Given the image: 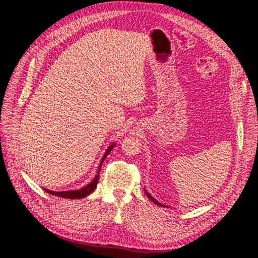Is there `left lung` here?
<instances>
[{
	"mask_svg": "<svg viewBox=\"0 0 258 258\" xmlns=\"http://www.w3.org/2000/svg\"><path fill=\"white\" fill-rule=\"evenodd\" d=\"M144 192L146 194V196H147L148 198H150V200H152V201L154 202V204H155V205H157V206H160V207H165V208H168V206H165V205H162V204H160V202H158L157 200H156V199H155V198H154V197L152 196V195H151L150 192H148V191H147V190H146L145 188H144Z\"/></svg>",
	"mask_w": 258,
	"mask_h": 258,
	"instance_id": "1",
	"label": "left lung"
}]
</instances>
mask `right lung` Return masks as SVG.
Listing matches in <instances>:
<instances>
[{
  "instance_id": "add662e5",
  "label": "right lung",
  "mask_w": 258,
  "mask_h": 258,
  "mask_svg": "<svg viewBox=\"0 0 258 258\" xmlns=\"http://www.w3.org/2000/svg\"><path fill=\"white\" fill-rule=\"evenodd\" d=\"M115 145H116V143H112L110 146L107 147V150L105 151L102 159H101V161H100V163H99L98 172H97L95 178H93L89 184L83 186L82 188H80V189H73V190L53 191V190H49V189H46V188H44V190H46V191H47V192L50 194V195H53V196H58V197L67 198V199H82V198L87 197L88 195H90L93 190H95V189L97 188V184H98V179H99V173H100L101 166H102V163H103L104 159L106 158V156H107L108 154H110V152L113 150Z\"/></svg>"
}]
</instances>
